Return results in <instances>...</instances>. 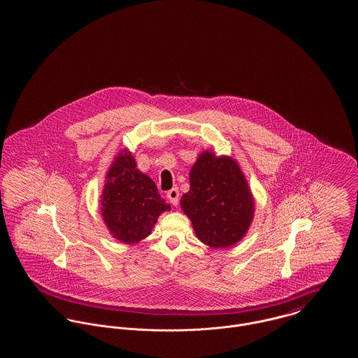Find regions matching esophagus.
<instances>
[{
	"label": "esophagus",
	"mask_w": 358,
	"mask_h": 358,
	"mask_svg": "<svg viewBox=\"0 0 358 358\" xmlns=\"http://www.w3.org/2000/svg\"><path fill=\"white\" fill-rule=\"evenodd\" d=\"M166 197H168V200L171 201V204H178V199H180V192H178V189H177V187H173V189H171V190L168 192Z\"/></svg>",
	"instance_id": "34e87169"
}]
</instances>
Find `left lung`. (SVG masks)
Returning <instances> with one entry per match:
<instances>
[{
	"instance_id": "left-lung-1",
	"label": "left lung",
	"mask_w": 358,
	"mask_h": 358,
	"mask_svg": "<svg viewBox=\"0 0 358 358\" xmlns=\"http://www.w3.org/2000/svg\"><path fill=\"white\" fill-rule=\"evenodd\" d=\"M189 182L180 205L201 243L228 248L245 236L254 220L255 200L236 159L205 150L192 166Z\"/></svg>"
}]
</instances>
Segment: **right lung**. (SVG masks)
Returning a JSON list of instances; mask_svg holds the SVG:
<instances>
[{"mask_svg":"<svg viewBox=\"0 0 358 358\" xmlns=\"http://www.w3.org/2000/svg\"><path fill=\"white\" fill-rule=\"evenodd\" d=\"M153 180L136 169L129 149L115 155L101 196V215L111 236L124 244H136L153 231L159 215L171 210Z\"/></svg>","mask_w":358,"mask_h":358,"instance_id":"1","label":"right lung"}]
</instances>
